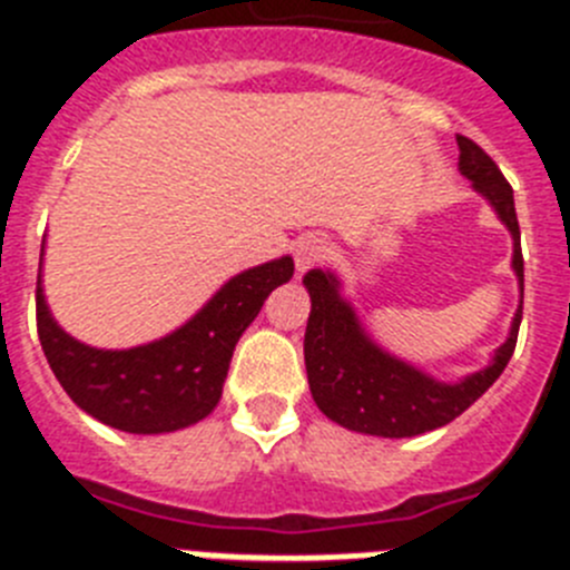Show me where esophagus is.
<instances>
[{"mask_svg":"<svg viewBox=\"0 0 570 570\" xmlns=\"http://www.w3.org/2000/svg\"><path fill=\"white\" fill-rule=\"evenodd\" d=\"M328 242L322 239V236L314 234H305L294 242V262L299 271H308L314 268L316 262H322L328 256Z\"/></svg>","mask_w":570,"mask_h":570,"instance_id":"1","label":"esophagus"}]
</instances>
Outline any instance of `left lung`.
<instances>
[{"mask_svg": "<svg viewBox=\"0 0 570 570\" xmlns=\"http://www.w3.org/2000/svg\"><path fill=\"white\" fill-rule=\"evenodd\" d=\"M460 170L485 196L513 236V271L522 291L520 223L513 208V190L502 170L480 145L456 136ZM305 288L311 294V316L305 328V367L311 396L320 411L347 431L371 436H416L448 425L500 380L517 347L522 302L511 322V334L497 347L491 365L462 382H440L414 365L385 354L356 320L354 308L340 296V279L331 271H308Z\"/></svg>", "mask_w": 570, "mask_h": 570, "instance_id": "1", "label": "left lung"}]
</instances>
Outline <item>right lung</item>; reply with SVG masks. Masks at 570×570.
Segmentation results:
<instances>
[{
  "instance_id": "1",
  "label": "right lung",
  "mask_w": 570,
  "mask_h": 570,
  "mask_svg": "<svg viewBox=\"0 0 570 570\" xmlns=\"http://www.w3.org/2000/svg\"><path fill=\"white\" fill-rule=\"evenodd\" d=\"M291 276V256L242 271L183 328L128 351H102L65 334L37 279L39 342L65 394L85 414L128 434H168L214 411L242 331Z\"/></svg>"
}]
</instances>
